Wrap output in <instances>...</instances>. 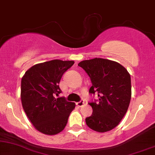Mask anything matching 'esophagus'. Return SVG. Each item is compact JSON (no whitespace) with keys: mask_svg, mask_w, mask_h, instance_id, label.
<instances>
[{"mask_svg":"<svg viewBox=\"0 0 155 155\" xmlns=\"http://www.w3.org/2000/svg\"><path fill=\"white\" fill-rule=\"evenodd\" d=\"M84 104V100H81L80 101H79V102L76 103V105H77L78 107H81L82 106H83Z\"/></svg>","mask_w":155,"mask_h":155,"instance_id":"obj_1","label":"esophagus"}]
</instances>
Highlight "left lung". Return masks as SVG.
<instances>
[{"label":"left lung","instance_id":"8db88e82","mask_svg":"<svg viewBox=\"0 0 155 155\" xmlns=\"http://www.w3.org/2000/svg\"><path fill=\"white\" fill-rule=\"evenodd\" d=\"M78 65L90 76L92 85L89 92L98 93L99 102L89 103L93 112L85 118L89 128L107 132L119 124L128 109L131 98L130 75L116 61L95 58L82 61Z\"/></svg>","mask_w":155,"mask_h":155}]
</instances>
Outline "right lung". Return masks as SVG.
I'll list each match as a JSON object with an SVG mask.
<instances>
[{
  "mask_svg": "<svg viewBox=\"0 0 155 155\" xmlns=\"http://www.w3.org/2000/svg\"><path fill=\"white\" fill-rule=\"evenodd\" d=\"M74 63L55 59L38 63L22 78L23 109L34 127L44 134L54 135L61 132L75 109L74 102L67 101L64 97H54L61 92L58 84L62 75Z\"/></svg>",
  "mask_w": 155,
  "mask_h": 155,
  "instance_id": "obj_1",
  "label": "right lung"
}]
</instances>
